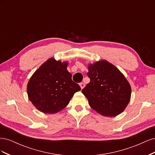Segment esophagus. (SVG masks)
Here are the masks:
<instances>
[{
    "label": "esophagus",
    "mask_w": 155,
    "mask_h": 155,
    "mask_svg": "<svg viewBox=\"0 0 155 155\" xmlns=\"http://www.w3.org/2000/svg\"><path fill=\"white\" fill-rule=\"evenodd\" d=\"M79 86H80V87H81V89H83L84 87H85V83H79Z\"/></svg>",
    "instance_id": "1"
}]
</instances>
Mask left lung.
<instances>
[{"instance_id": "8db88e82", "label": "left lung", "mask_w": 155, "mask_h": 155, "mask_svg": "<svg viewBox=\"0 0 155 155\" xmlns=\"http://www.w3.org/2000/svg\"><path fill=\"white\" fill-rule=\"evenodd\" d=\"M91 81L82 90L88 104L97 113L108 117L118 116L129 104L131 87L118 68L106 60L88 66Z\"/></svg>"}]
</instances>
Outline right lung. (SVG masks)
I'll list each match as a JSON object with an SVG mask.
<instances>
[{
  "instance_id": "add662e5",
  "label": "right lung",
  "mask_w": 155,
  "mask_h": 155,
  "mask_svg": "<svg viewBox=\"0 0 155 155\" xmlns=\"http://www.w3.org/2000/svg\"><path fill=\"white\" fill-rule=\"evenodd\" d=\"M68 64L67 61L50 58L30 78L27 85L28 96L38 110L57 113L81 90L78 84L72 80V74L67 68Z\"/></svg>"
}]
</instances>
